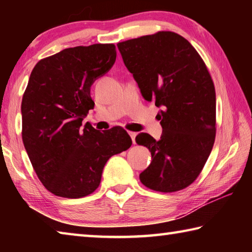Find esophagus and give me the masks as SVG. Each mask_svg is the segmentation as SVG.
I'll return each instance as SVG.
<instances>
[{"label":"esophagus","mask_w":252,"mask_h":252,"mask_svg":"<svg viewBox=\"0 0 252 252\" xmlns=\"http://www.w3.org/2000/svg\"><path fill=\"white\" fill-rule=\"evenodd\" d=\"M129 135L131 136V139H132V142H133V144H135V136H136V133L135 132H129Z\"/></svg>","instance_id":"esophagus-1"}]
</instances>
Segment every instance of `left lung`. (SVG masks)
Masks as SVG:
<instances>
[{
	"label": "left lung",
	"instance_id": "1",
	"mask_svg": "<svg viewBox=\"0 0 252 252\" xmlns=\"http://www.w3.org/2000/svg\"><path fill=\"white\" fill-rule=\"evenodd\" d=\"M118 49L144 100L161 108L160 140L144 132L135 136L152 158L140 181L161 192L185 189L201 172L216 138V91L207 66L174 32L120 42Z\"/></svg>",
	"mask_w": 252,
	"mask_h": 252
}]
</instances>
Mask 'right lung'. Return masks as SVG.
Listing matches in <instances>:
<instances>
[{
    "mask_svg": "<svg viewBox=\"0 0 252 252\" xmlns=\"http://www.w3.org/2000/svg\"><path fill=\"white\" fill-rule=\"evenodd\" d=\"M114 44L75 46L36 63L21 104L22 139L40 181L50 192L78 199L100 186L111 157L131 147L125 129L82 126L94 108L91 85L113 66Z\"/></svg>",
    "mask_w": 252,
    "mask_h": 252,
    "instance_id": "right-lung-1",
    "label": "right lung"
}]
</instances>
